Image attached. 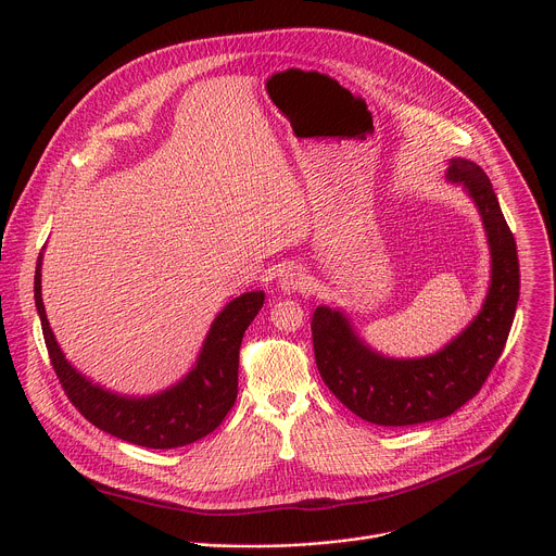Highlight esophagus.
<instances>
[{
  "label": "esophagus",
  "instance_id": "obj_1",
  "mask_svg": "<svg viewBox=\"0 0 556 556\" xmlns=\"http://www.w3.org/2000/svg\"><path fill=\"white\" fill-rule=\"evenodd\" d=\"M309 286V277L307 270L303 266L296 264H288L283 266V270L279 273V290L283 294H294V292H303Z\"/></svg>",
  "mask_w": 556,
  "mask_h": 556
}]
</instances>
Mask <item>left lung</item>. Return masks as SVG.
<instances>
[{"instance_id": "obj_1", "label": "left lung", "mask_w": 556, "mask_h": 556, "mask_svg": "<svg viewBox=\"0 0 556 556\" xmlns=\"http://www.w3.org/2000/svg\"><path fill=\"white\" fill-rule=\"evenodd\" d=\"M446 182L478 208L491 251V281L480 312L438 352L393 358L374 350L343 307L319 305L312 314L316 367L328 389L358 418L380 427H409L455 414L480 391L504 352L519 301V260L484 169L451 157Z\"/></svg>"}]
</instances>
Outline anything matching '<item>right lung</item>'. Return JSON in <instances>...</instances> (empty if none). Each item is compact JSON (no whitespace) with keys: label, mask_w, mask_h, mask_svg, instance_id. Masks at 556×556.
<instances>
[{"label":"right lung","mask_w":556,"mask_h":556,"mask_svg":"<svg viewBox=\"0 0 556 556\" xmlns=\"http://www.w3.org/2000/svg\"><path fill=\"white\" fill-rule=\"evenodd\" d=\"M43 251L35 270V305L52 367L74 407L101 431L147 448L187 446L215 431L237 401L242 339L262 309L266 292H244L217 312L195 363L180 380L163 391L131 395L94 382L65 358L41 296Z\"/></svg>","instance_id":"right-lung-1"}]
</instances>
